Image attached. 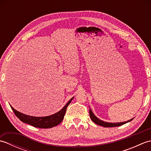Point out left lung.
<instances>
[{
  "label": "left lung",
  "mask_w": 151,
  "mask_h": 151,
  "mask_svg": "<svg viewBox=\"0 0 151 151\" xmlns=\"http://www.w3.org/2000/svg\"><path fill=\"white\" fill-rule=\"evenodd\" d=\"M89 116H90L91 119L94 122L95 124L100 125V126H102L104 127H119V126H121V125H123L125 123H128V122H130L132 121L133 119H131L127 121L126 122H121V123H108V122H104L103 121H102L101 119H99V118H97V117L95 116V115L93 113L92 110H91L90 108H89Z\"/></svg>",
  "instance_id": "left-lung-1"
}]
</instances>
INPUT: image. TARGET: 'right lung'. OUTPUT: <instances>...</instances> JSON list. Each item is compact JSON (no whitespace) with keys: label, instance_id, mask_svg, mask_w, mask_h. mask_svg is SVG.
Instances as JSON below:
<instances>
[{"label":"right lung","instance_id":"1","mask_svg":"<svg viewBox=\"0 0 151 151\" xmlns=\"http://www.w3.org/2000/svg\"><path fill=\"white\" fill-rule=\"evenodd\" d=\"M74 97L71 98L69 101L64 106V107L60 110L58 112L49 116L45 117H34L30 115H25L21 112L17 111L11 106L12 110L14 111L15 115L19 119L24 123L30 124L34 127L40 128V129H49L59 124L63 119L64 115L65 114L67 108L70 103Z\"/></svg>","mask_w":151,"mask_h":151}]
</instances>
